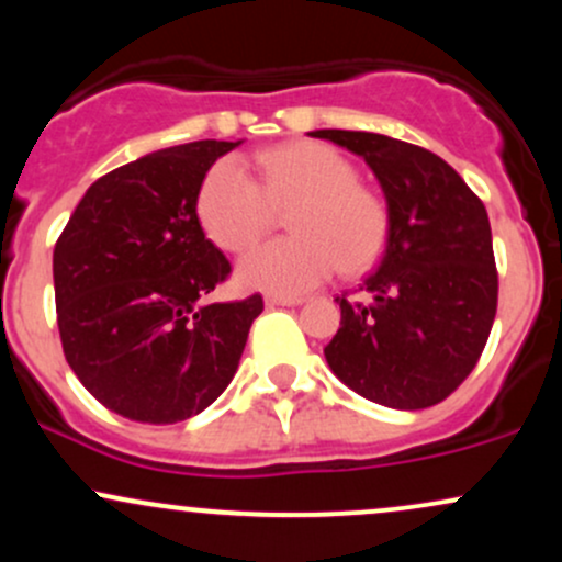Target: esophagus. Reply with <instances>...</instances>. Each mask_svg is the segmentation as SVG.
<instances>
[{
  "instance_id": "obj_1",
  "label": "esophagus",
  "mask_w": 562,
  "mask_h": 562,
  "mask_svg": "<svg viewBox=\"0 0 562 562\" xmlns=\"http://www.w3.org/2000/svg\"><path fill=\"white\" fill-rule=\"evenodd\" d=\"M303 299L299 295H267V306H299Z\"/></svg>"
}]
</instances>
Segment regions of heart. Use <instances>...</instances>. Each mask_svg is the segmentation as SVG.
<instances>
[{"mask_svg":"<svg viewBox=\"0 0 562 562\" xmlns=\"http://www.w3.org/2000/svg\"><path fill=\"white\" fill-rule=\"evenodd\" d=\"M261 184L240 160L222 158L198 192V218L222 250L240 254L288 214L293 237L263 243L237 267L245 288L301 295L335 269L362 274L383 256L391 211L378 190L359 182L351 158L322 142H290L259 156Z\"/></svg>","mask_w":562,"mask_h":562,"instance_id":"heart-1","label":"heart"}]
</instances>
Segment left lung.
<instances>
[{"instance_id":"left-lung-1","label":"left lung","mask_w":562,"mask_h":562,"mask_svg":"<svg viewBox=\"0 0 562 562\" xmlns=\"http://www.w3.org/2000/svg\"><path fill=\"white\" fill-rule=\"evenodd\" d=\"M375 171L391 211L389 243L364 280L370 301L338 295L340 327L325 346L351 391L393 409H425L460 389L496 317L492 227L481 198L443 158L372 132L319 128Z\"/></svg>"}]
</instances>
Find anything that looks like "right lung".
<instances>
[{
	"mask_svg": "<svg viewBox=\"0 0 562 562\" xmlns=\"http://www.w3.org/2000/svg\"><path fill=\"white\" fill-rule=\"evenodd\" d=\"M237 145L187 142L119 166L89 187L57 237L63 353L115 415L182 423L235 378L263 299L203 303L232 267L200 227L198 192Z\"/></svg>",
	"mask_w": 562,
	"mask_h": 562,
	"instance_id": "1",
	"label": "right lung"
}]
</instances>
